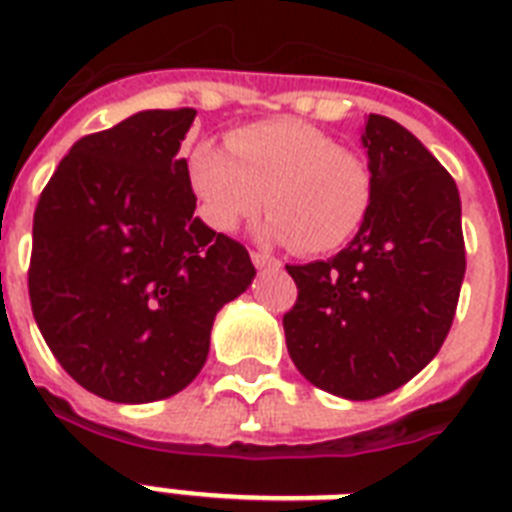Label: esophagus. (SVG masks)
Wrapping results in <instances>:
<instances>
[{
    "instance_id": "1",
    "label": "esophagus",
    "mask_w": 512,
    "mask_h": 512,
    "mask_svg": "<svg viewBox=\"0 0 512 512\" xmlns=\"http://www.w3.org/2000/svg\"><path fill=\"white\" fill-rule=\"evenodd\" d=\"M252 263H255V268H279V260L271 255H265V252H252Z\"/></svg>"
}]
</instances>
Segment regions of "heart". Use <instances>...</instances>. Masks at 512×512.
<instances>
[{"mask_svg": "<svg viewBox=\"0 0 512 512\" xmlns=\"http://www.w3.org/2000/svg\"><path fill=\"white\" fill-rule=\"evenodd\" d=\"M188 180L209 228L236 231L265 201V236L303 255L345 247L372 204L369 164L300 119L247 124L225 148L199 143L188 156Z\"/></svg>", "mask_w": 512, "mask_h": 512, "instance_id": "1", "label": "heart"}]
</instances>
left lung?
Instances as JSON below:
<instances>
[{
  "instance_id": "8db88e82",
  "label": "left lung",
  "mask_w": 512,
  "mask_h": 512,
  "mask_svg": "<svg viewBox=\"0 0 512 512\" xmlns=\"http://www.w3.org/2000/svg\"><path fill=\"white\" fill-rule=\"evenodd\" d=\"M361 143L372 172L364 225L335 257L287 265L297 303L284 313L300 374L350 401L385 396L433 361L465 279L452 175L388 116L369 114Z\"/></svg>"
}]
</instances>
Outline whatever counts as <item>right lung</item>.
Wrapping results in <instances>:
<instances>
[{"instance_id": "1", "label": "right lung", "mask_w": 512, "mask_h": 512, "mask_svg": "<svg viewBox=\"0 0 512 512\" xmlns=\"http://www.w3.org/2000/svg\"><path fill=\"white\" fill-rule=\"evenodd\" d=\"M193 116L156 108L84 135L36 204V327L82 388L116 404L180 393L207 361L217 311L255 279L244 244L193 215L177 154Z\"/></svg>"}]
</instances>
